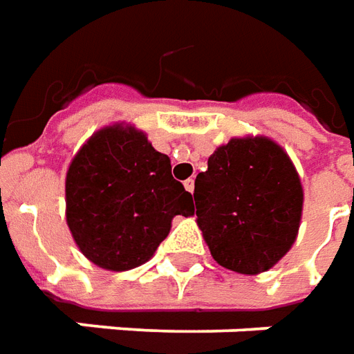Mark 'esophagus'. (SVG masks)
Instances as JSON below:
<instances>
[{
  "label": "esophagus",
  "instance_id": "1",
  "mask_svg": "<svg viewBox=\"0 0 354 354\" xmlns=\"http://www.w3.org/2000/svg\"><path fill=\"white\" fill-rule=\"evenodd\" d=\"M185 189L189 190V192H194V179H187L185 181Z\"/></svg>",
  "mask_w": 354,
  "mask_h": 354
}]
</instances>
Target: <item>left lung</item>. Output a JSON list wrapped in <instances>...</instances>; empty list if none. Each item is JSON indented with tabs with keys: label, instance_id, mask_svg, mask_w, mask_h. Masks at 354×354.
<instances>
[{
	"label": "left lung",
	"instance_id": "obj_1",
	"mask_svg": "<svg viewBox=\"0 0 354 354\" xmlns=\"http://www.w3.org/2000/svg\"><path fill=\"white\" fill-rule=\"evenodd\" d=\"M198 227L225 269L257 274L295 242L303 189L292 160L265 137L230 139L194 181Z\"/></svg>",
	"mask_w": 354,
	"mask_h": 354
}]
</instances>
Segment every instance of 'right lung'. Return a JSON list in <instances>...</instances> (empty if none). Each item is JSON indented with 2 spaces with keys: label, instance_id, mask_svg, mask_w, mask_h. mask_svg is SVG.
Returning <instances> with one entry per match:
<instances>
[{
  "label": "right lung",
  "instance_id": "add662e5",
  "mask_svg": "<svg viewBox=\"0 0 354 354\" xmlns=\"http://www.w3.org/2000/svg\"><path fill=\"white\" fill-rule=\"evenodd\" d=\"M192 194L169 158L135 127L112 125L80 149L66 173V223L85 257L109 270L147 263L175 215H192Z\"/></svg>",
  "mask_w": 354,
  "mask_h": 354
}]
</instances>
